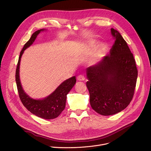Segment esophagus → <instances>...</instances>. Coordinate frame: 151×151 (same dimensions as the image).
Masks as SVG:
<instances>
[{
  "label": "esophagus",
  "instance_id": "1",
  "mask_svg": "<svg viewBox=\"0 0 151 151\" xmlns=\"http://www.w3.org/2000/svg\"><path fill=\"white\" fill-rule=\"evenodd\" d=\"M77 80L78 81H84L85 80V77L83 75H80L78 76Z\"/></svg>",
  "mask_w": 151,
  "mask_h": 151
}]
</instances>
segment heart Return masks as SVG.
<instances>
[{
  "mask_svg": "<svg viewBox=\"0 0 151 151\" xmlns=\"http://www.w3.org/2000/svg\"><path fill=\"white\" fill-rule=\"evenodd\" d=\"M89 49L93 50L96 47V42L94 41H89L88 43ZM108 46L106 44H101L97 47L95 51V56L97 58H100L106 54L108 51Z\"/></svg>",
  "mask_w": 151,
  "mask_h": 151,
  "instance_id": "1",
  "label": "heart"
}]
</instances>
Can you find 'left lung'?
<instances>
[{"instance_id":"1","label":"left lung","mask_w":151,"mask_h":151,"mask_svg":"<svg viewBox=\"0 0 151 151\" xmlns=\"http://www.w3.org/2000/svg\"><path fill=\"white\" fill-rule=\"evenodd\" d=\"M115 42L109 55L86 69V82L92 109L103 116L113 115L127 108L135 89L138 70L133 55L121 34L113 28Z\"/></svg>"}]
</instances>
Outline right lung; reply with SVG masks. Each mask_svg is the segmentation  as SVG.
I'll return each mask as SVG.
<instances>
[{
  "label": "right lung",
  "instance_id": "add662e5",
  "mask_svg": "<svg viewBox=\"0 0 151 151\" xmlns=\"http://www.w3.org/2000/svg\"><path fill=\"white\" fill-rule=\"evenodd\" d=\"M45 29H40L32 35L29 41L24 46L20 52L18 62L16 70V83H17L18 91L20 100L23 105L28 111L33 114L45 119H52L56 118L65 109L67 95L73 88L76 83V77L73 76L60 84L49 96L40 100H36L30 98L24 91L19 78V65L22 55L24 50L34 43L37 35L41 31Z\"/></svg>",
  "mask_w": 151,
  "mask_h": 151
}]
</instances>
